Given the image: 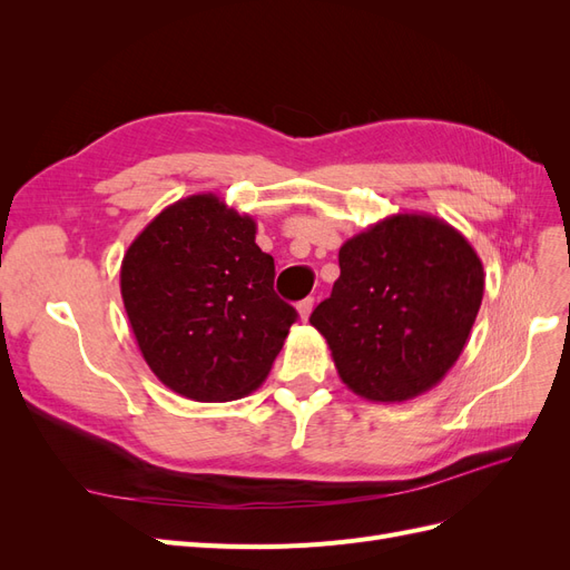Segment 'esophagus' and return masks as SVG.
Segmentation results:
<instances>
[{
  "label": "esophagus",
  "instance_id": "34e87169",
  "mask_svg": "<svg viewBox=\"0 0 570 570\" xmlns=\"http://www.w3.org/2000/svg\"><path fill=\"white\" fill-rule=\"evenodd\" d=\"M312 312H314V299H312V297H306V299H302V302L297 304V314H299L302 321H308V316H312Z\"/></svg>",
  "mask_w": 570,
  "mask_h": 570
}]
</instances>
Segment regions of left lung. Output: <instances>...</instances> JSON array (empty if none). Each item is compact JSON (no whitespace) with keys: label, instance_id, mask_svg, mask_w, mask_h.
<instances>
[{"label":"left lung","instance_id":"left-lung-1","mask_svg":"<svg viewBox=\"0 0 570 570\" xmlns=\"http://www.w3.org/2000/svg\"><path fill=\"white\" fill-rule=\"evenodd\" d=\"M482 264L450 223L394 214L340 247V278L312 318L335 368L368 402H406L435 387L471 335Z\"/></svg>","mask_w":570,"mask_h":570}]
</instances>
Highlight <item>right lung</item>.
<instances>
[{
    "mask_svg": "<svg viewBox=\"0 0 570 570\" xmlns=\"http://www.w3.org/2000/svg\"><path fill=\"white\" fill-rule=\"evenodd\" d=\"M256 220L189 195L132 239L120 297L147 366L195 402H233L266 381L297 312L273 289Z\"/></svg>",
    "mask_w": 570,
    "mask_h": 570,
    "instance_id": "add662e5",
    "label": "right lung"
}]
</instances>
